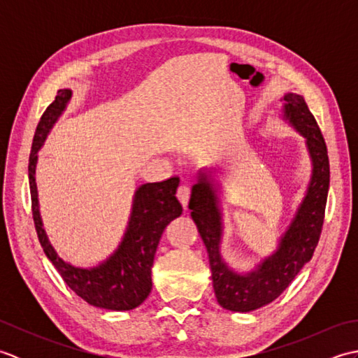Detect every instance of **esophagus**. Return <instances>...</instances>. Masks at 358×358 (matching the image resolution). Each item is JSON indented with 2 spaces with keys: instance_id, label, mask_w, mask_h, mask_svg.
I'll return each mask as SVG.
<instances>
[{
  "instance_id": "esophagus-1",
  "label": "esophagus",
  "mask_w": 358,
  "mask_h": 358,
  "mask_svg": "<svg viewBox=\"0 0 358 358\" xmlns=\"http://www.w3.org/2000/svg\"><path fill=\"white\" fill-rule=\"evenodd\" d=\"M189 196H191V187L186 186V185H181V186L177 189V199L180 200L181 204H183V208H187Z\"/></svg>"
}]
</instances>
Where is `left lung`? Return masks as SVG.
<instances>
[{"label":"left lung","instance_id":"obj_1","mask_svg":"<svg viewBox=\"0 0 358 358\" xmlns=\"http://www.w3.org/2000/svg\"><path fill=\"white\" fill-rule=\"evenodd\" d=\"M283 120L306 140L313 164L310 180L291 224L278 240L272 255L263 258L252 271H234L220 252L223 238V212L220 203L217 169L200 171L192 186L189 209L206 246L212 285L220 306L234 313H249L273 301L291 285L314 255L322 234L326 199L329 191V158L326 143L305 98L296 94L283 96Z\"/></svg>","mask_w":358,"mask_h":358}]
</instances>
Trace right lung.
Segmentation results:
<instances>
[{
  "instance_id": "1",
  "label": "right lung",
  "mask_w": 358,
  "mask_h": 358,
  "mask_svg": "<svg viewBox=\"0 0 358 358\" xmlns=\"http://www.w3.org/2000/svg\"><path fill=\"white\" fill-rule=\"evenodd\" d=\"M72 98L71 89H59L36 126L29 157V185L32 196L34 223L45 257L72 291L89 305L109 310H131L148 299L152 289V266L164 227L181 215L183 208L177 200L180 178L172 177L159 183L136 187L131 217L118 248L104 262L92 268H78L64 262L50 245L43 227L38 203L35 171L38 150L48 138L50 129L62 117Z\"/></svg>"
}]
</instances>
